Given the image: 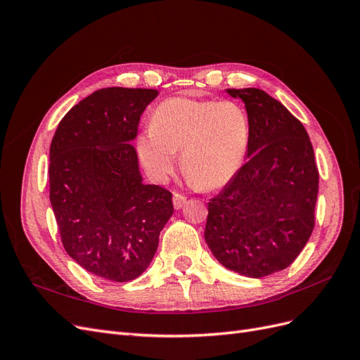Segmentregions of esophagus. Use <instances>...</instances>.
Returning <instances> with one entry per match:
<instances>
[{
	"label": "esophagus",
	"instance_id": "esophagus-1",
	"mask_svg": "<svg viewBox=\"0 0 360 360\" xmlns=\"http://www.w3.org/2000/svg\"><path fill=\"white\" fill-rule=\"evenodd\" d=\"M184 202H186V197H184V195H181V193H179V192H174V195H172V204H174V207H176L177 210L181 209V207L184 205Z\"/></svg>",
	"mask_w": 360,
	"mask_h": 360
}]
</instances>
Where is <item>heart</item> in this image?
Here are the masks:
<instances>
[{"label":"heart","mask_w":360,"mask_h":360,"mask_svg":"<svg viewBox=\"0 0 360 360\" xmlns=\"http://www.w3.org/2000/svg\"><path fill=\"white\" fill-rule=\"evenodd\" d=\"M250 136L249 115L234 101L171 97L151 117L138 136L136 150L156 181L176 169L177 151L188 179L204 189L222 188L240 171Z\"/></svg>","instance_id":"b5f03b06"}]
</instances>
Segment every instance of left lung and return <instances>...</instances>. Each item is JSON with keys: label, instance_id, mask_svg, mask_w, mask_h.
<instances>
[{"label": "left lung", "instance_id": "1", "mask_svg": "<svg viewBox=\"0 0 360 360\" xmlns=\"http://www.w3.org/2000/svg\"><path fill=\"white\" fill-rule=\"evenodd\" d=\"M250 123L245 165L209 202L204 238L228 270L263 278L287 269L315 225L319 169L303 124L259 89H228Z\"/></svg>", "mask_w": 360, "mask_h": 360}]
</instances>
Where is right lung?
Here are the masks:
<instances>
[{
  "label": "right lung",
  "mask_w": 360,
  "mask_h": 360,
  "mask_svg": "<svg viewBox=\"0 0 360 360\" xmlns=\"http://www.w3.org/2000/svg\"><path fill=\"white\" fill-rule=\"evenodd\" d=\"M159 91L110 86L63 117L49 148V200L66 252L90 274L129 282L148 267L172 195L144 184L135 147Z\"/></svg>",
  "instance_id": "1"
}]
</instances>
